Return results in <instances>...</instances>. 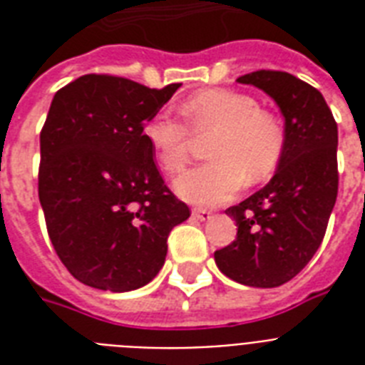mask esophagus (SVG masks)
I'll list each match as a JSON object with an SVG mask.
<instances>
[{
    "label": "esophagus",
    "instance_id": "obj_1",
    "mask_svg": "<svg viewBox=\"0 0 365 365\" xmlns=\"http://www.w3.org/2000/svg\"><path fill=\"white\" fill-rule=\"evenodd\" d=\"M193 216L200 222H206V220H210L212 217V212L206 210V208H193Z\"/></svg>",
    "mask_w": 365,
    "mask_h": 365
}]
</instances>
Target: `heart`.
<instances>
[{
    "instance_id": "b5f03b06",
    "label": "heart",
    "mask_w": 365,
    "mask_h": 365,
    "mask_svg": "<svg viewBox=\"0 0 365 365\" xmlns=\"http://www.w3.org/2000/svg\"><path fill=\"white\" fill-rule=\"evenodd\" d=\"M182 108L191 129L168 113H157L143 126V136L166 172L187 165L193 132H216L210 143L214 160L176 178L174 189L182 199L200 206L223 205L239 193L246 178L259 182L274 170L284 148L282 128L252 96L208 88L189 96Z\"/></svg>"
}]
</instances>
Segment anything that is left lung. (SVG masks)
I'll list each match as a JSON object with an SVG mask.
<instances>
[{
  "label": "left lung",
  "mask_w": 365,
  "mask_h": 365,
  "mask_svg": "<svg viewBox=\"0 0 365 365\" xmlns=\"http://www.w3.org/2000/svg\"><path fill=\"white\" fill-rule=\"evenodd\" d=\"M237 81L277 102L284 148L271 182L225 210L237 222V239L214 259L235 282L277 288L312 259L326 235L339 187L337 123L322 94L292 73L259 70Z\"/></svg>",
  "instance_id": "obj_1"
}]
</instances>
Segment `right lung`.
Instances as JSON below:
<instances>
[{"label":"right lung","mask_w":365,"mask_h":365,"mask_svg":"<svg viewBox=\"0 0 365 365\" xmlns=\"http://www.w3.org/2000/svg\"><path fill=\"white\" fill-rule=\"evenodd\" d=\"M178 88L88 73L54 94L39 136V202L60 261L91 288L119 294L151 282L168 235L191 214L143 136Z\"/></svg>","instance_id":"add662e5"}]
</instances>
